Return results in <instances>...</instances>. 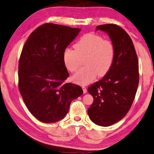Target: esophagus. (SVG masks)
<instances>
[{
    "label": "esophagus",
    "mask_w": 154,
    "mask_h": 154,
    "mask_svg": "<svg viewBox=\"0 0 154 154\" xmlns=\"http://www.w3.org/2000/svg\"><path fill=\"white\" fill-rule=\"evenodd\" d=\"M82 89H83V91H84V93H86V92H87L86 87H85V86H82Z\"/></svg>",
    "instance_id": "esophagus-1"
}]
</instances>
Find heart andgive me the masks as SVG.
I'll return each mask as SVG.
<instances>
[{
  "mask_svg": "<svg viewBox=\"0 0 154 154\" xmlns=\"http://www.w3.org/2000/svg\"><path fill=\"white\" fill-rule=\"evenodd\" d=\"M84 67L72 77L73 82L86 85L94 81L98 75L103 77L110 70L115 57V46L110 40H104L95 33L83 35L75 45V48L68 47L63 52L62 60L66 68L75 72L84 57Z\"/></svg>",
  "mask_w": 154,
  "mask_h": 154,
  "instance_id": "obj_1",
  "label": "heart"
}]
</instances>
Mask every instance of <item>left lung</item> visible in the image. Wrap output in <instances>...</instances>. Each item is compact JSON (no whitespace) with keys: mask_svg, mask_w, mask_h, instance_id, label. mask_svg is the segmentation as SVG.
Here are the masks:
<instances>
[{"mask_svg":"<svg viewBox=\"0 0 154 154\" xmlns=\"http://www.w3.org/2000/svg\"><path fill=\"white\" fill-rule=\"evenodd\" d=\"M96 30L108 34L115 57L109 72L88 88L94 99L88 114L95 124L108 127L121 120L132 105L139 82L138 61L132 40L121 26L102 24Z\"/></svg>","mask_w":154,"mask_h":154,"instance_id":"1","label":"left lung"}]
</instances>
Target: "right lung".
I'll return each mask as SVG.
<instances>
[{
    "instance_id": "add662e5",
    "label": "right lung",
    "mask_w": 154,
    "mask_h": 154,
    "mask_svg": "<svg viewBox=\"0 0 154 154\" xmlns=\"http://www.w3.org/2000/svg\"><path fill=\"white\" fill-rule=\"evenodd\" d=\"M81 29L53 23L38 26L22 50L18 64V88L29 112L41 122L62 119L82 88L64 84L69 74L62 60L64 51Z\"/></svg>"
}]
</instances>
